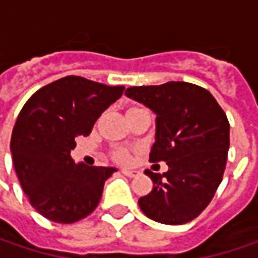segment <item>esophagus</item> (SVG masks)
I'll list each match as a JSON object with an SVG mask.
<instances>
[{
	"mask_svg": "<svg viewBox=\"0 0 258 258\" xmlns=\"http://www.w3.org/2000/svg\"><path fill=\"white\" fill-rule=\"evenodd\" d=\"M121 173L125 175V176H128V178H134V176L137 175V172H136V170H131V169H122Z\"/></svg>",
	"mask_w": 258,
	"mask_h": 258,
	"instance_id": "34e87169",
	"label": "esophagus"
}]
</instances>
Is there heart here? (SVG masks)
Returning a JSON list of instances; mask_svg holds the SVG:
<instances>
[{
	"mask_svg": "<svg viewBox=\"0 0 258 258\" xmlns=\"http://www.w3.org/2000/svg\"><path fill=\"white\" fill-rule=\"evenodd\" d=\"M115 158H116L118 161H121V163H127V161L130 160L128 151H125V149H119V151L115 154Z\"/></svg>",
	"mask_w": 258,
	"mask_h": 258,
	"instance_id": "b5f03b06",
	"label": "heart"
}]
</instances>
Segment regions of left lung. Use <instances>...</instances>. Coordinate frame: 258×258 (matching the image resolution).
<instances>
[{"instance_id":"left-lung-1","label":"left lung","mask_w":258,"mask_h":258,"mask_svg":"<svg viewBox=\"0 0 258 258\" xmlns=\"http://www.w3.org/2000/svg\"><path fill=\"white\" fill-rule=\"evenodd\" d=\"M125 95L155 113L149 161L169 166L163 175L145 172L154 186L139 199L142 212L170 226L194 220L223 180L230 146L226 113L209 91L186 82L131 86Z\"/></svg>"}]
</instances>
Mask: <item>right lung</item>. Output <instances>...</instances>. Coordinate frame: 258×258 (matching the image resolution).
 Instances as JSON below:
<instances>
[{
    "instance_id": "obj_1",
    "label": "right lung",
    "mask_w": 258,
    "mask_h": 258,
    "mask_svg": "<svg viewBox=\"0 0 258 258\" xmlns=\"http://www.w3.org/2000/svg\"><path fill=\"white\" fill-rule=\"evenodd\" d=\"M124 89L67 76L38 89L22 107L10 151L24 192L44 218L70 224L97 208L116 169L75 163L70 152L75 137L88 136Z\"/></svg>"
}]
</instances>
